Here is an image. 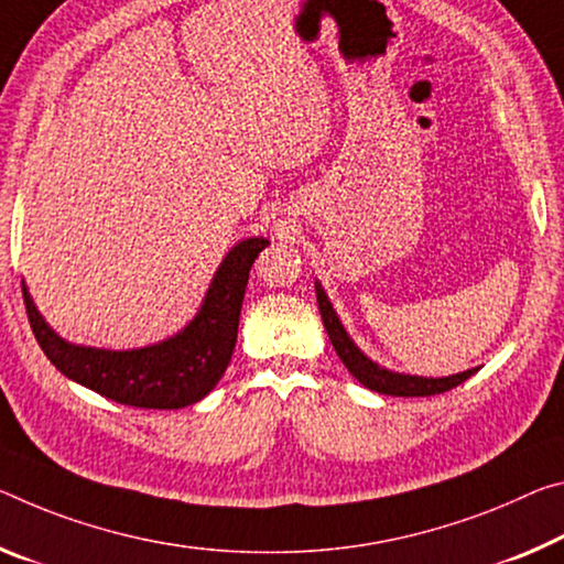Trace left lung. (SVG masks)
I'll return each instance as SVG.
<instances>
[{
    "label": "left lung",
    "instance_id": "left-lung-1",
    "mask_svg": "<svg viewBox=\"0 0 564 564\" xmlns=\"http://www.w3.org/2000/svg\"><path fill=\"white\" fill-rule=\"evenodd\" d=\"M316 301H318L321 318H324L326 334L336 348L338 359L344 361L346 369L351 371L366 389L379 391V394H387V397H434L459 387V383L467 381L471 373H477V369H469V371L454 373V377L424 379V377H409V373H397V371L383 369V366L373 364L369 356H364L361 348L348 338L346 328L341 326V321H338L336 311L326 296V291L321 289V283H316Z\"/></svg>",
    "mask_w": 564,
    "mask_h": 564
}]
</instances>
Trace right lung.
<instances>
[{
    "instance_id": "obj_1",
    "label": "right lung",
    "mask_w": 564,
    "mask_h": 564,
    "mask_svg": "<svg viewBox=\"0 0 564 564\" xmlns=\"http://www.w3.org/2000/svg\"><path fill=\"white\" fill-rule=\"evenodd\" d=\"M265 246V238H246L230 248L205 293L198 316L181 334L153 346L110 351V348L69 344L47 326L22 283L26 318L44 356L67 379L124 406H191L208 397L228 369L238 338V318L250 265Z\"/></svg>"
}]
</instances>
